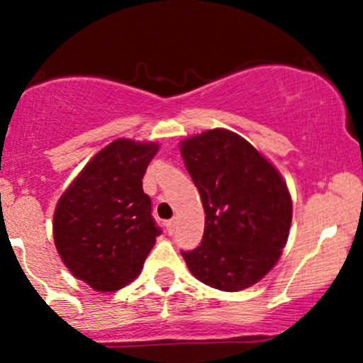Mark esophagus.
Returning <instances> with one entry per match:
<instances>
[{"instance_id": "obj_1", "label": "esophagus", "mask_w": 363, "mask_h": 363, "mask_svg": "<svg viewBox=\"0 0 363 363\" xmlns=\"http://www.w3.org/2000/svg\"><path fill=\"white\" fill-rule=\"evenodd\" d=\"M165 227H167L169 234H174V230H176V220H169V222L165 223Z\"/></svg>"}]
</instances>
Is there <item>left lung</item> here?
<instances>
[{
	"label": "left lung",
	"mask_w": 363,
	"mask_h": 363,
	"mask_svg": "<svg viewBox=\"0 0 363 363\" xmlns=\"http://www.w3.org/2000/svg\"><path fill=\"white\" fill-rule=\"evenodd\" d=\"M181 153L206 215L201 244L182 251L187 268L213 289H247L277 264L289 239L285 181L249 141L227 129L186 138Z\"/></svg>",
	"instance_id": "1"
}]
</instances>
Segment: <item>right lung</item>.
Here are the masks:
<instances>
[{
    "mask_svg": "<svg viewBox=\"0 0 363 363\" xmlns=\"http://www.w3.org/2000/svg\"><path fill=\"white\" fill-rule=\"evenodd\" d=\"M157 152V143L112 141L57 201L54 244L73 277L94 290L116 291L135 280L160 235L141 182Z\"/></svg>",
    "mask_w": 363,
    "mask_h": 363,
    "instance_id": "obj_1",
    "label": "right lung"
}]
</instances>
